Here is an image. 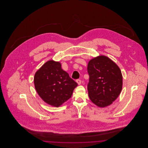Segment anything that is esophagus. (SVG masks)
Instances as JSON below:
<instances>
[{
  "label": "esophagus",
  "instance_id": "1",
  "mask_svg": "<svg viewBox=\"0 0 148 148\" xmlns=\"http://www.w3.org/2000/svg\"><path fill=\"white\" fill-rule=\"evenodd\" d=\"M76 82H77V83L78 84V85H80L81 84V83H82V81H81V80H80V79L76 80Z\"/></svg>",
  "mask_w": 148,
  "mask_h": 148
}]
</instances>
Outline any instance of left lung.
<instances>
[{"label": "left lung", "mask_w": 148, "mask_h": 148, "mask_svg": "<svg viewBox=\"0 0 148 148\" xmlns=\"http://www.w3.org/2000/svg\"><path fill=\"white\" fill-rule=\"evenodd\" d=\"M87 70L89 75L87 88L91 101L101 108L112 104L122 89L119 66L107 56H100L89 62Z\"/></svg>", "instance_id": "8db88e82"}]
</instances>
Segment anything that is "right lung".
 <instances>
[{"label":"right lung","instance_id":"add662e5","mask_svg":"<svg viewBox=\"0 0 148 148\" xmlns=\"http://www.w3.org/2000/svg\"><path fill=\"white\" fill-rule=\"evenodd\" d=\"M61 66L59 62L48 61L35 73L34 78L38 95L45 103L56 107L71 98L77 86Z\"/></svg>","mask_w":148,"mask_h":148}]
</instances>
